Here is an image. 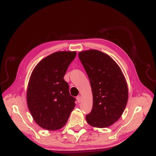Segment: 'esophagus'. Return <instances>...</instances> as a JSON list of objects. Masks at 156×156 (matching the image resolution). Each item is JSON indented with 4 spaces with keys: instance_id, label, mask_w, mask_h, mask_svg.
<instances>
[{
    "instance_id": "34e87169",
    "label": "esophagus",
    "mask_w": 156,
    "mask_h": 156,
    "mask_svg": "<svg viewBox=\"0 0 156 156\" xmlns=\"http://www.w3.org/2000/svg\"><path fill=\"white\" fill-rule=\"evenodd\" d=\"M76 100H77V102H78V103H80V102L81 101V100H82V98H81V97L80 95H78V96H77V97H76Z\"/></svg>"
}]
</instances>
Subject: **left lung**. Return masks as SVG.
I'll return each instance as SVG.
<instances>
[{
  "label": "left lung",
  "mask_w": 156,
  "mask_h": 156,
  "mask_svg": "<svg viewBox=\"0 0 156 156\" xmlns=\"http://www.w3.org/2000/svg\"><path fill=\"white\" fill-rule=\"evenodd\" d=\"M92 88L93 107L86 116L88 123L95 128L113 125L126 108L128 89L125 76L111 57L99 51L90 49L78 53Z\"/></svg>",
  "instance_id": "left-lung-1"
}]
</instances>
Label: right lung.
<instances>
[{
    "label": "right lung",
    "mask_w": 156,
    "mask_h": 156,
    "mask_svg": "<svg viewBox=\"0 0 156 156\" xmlns=\"http://www.w3.org/2000/svg\"><path fill=\"white\" fill-rule=\"evenodd\" d=\"M75 51L54 52L40 61L33 70L27 92L28 109L36 123L45 129L62 128L75 107L64 76L75 58Z\"/></svg>",
    "instance_id": "1"
}]
</instances>
